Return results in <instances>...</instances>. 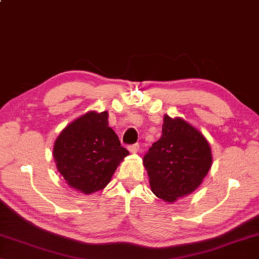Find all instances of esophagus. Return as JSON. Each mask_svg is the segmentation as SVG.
Wrapping results in <instances>:
<instances>
[{"label":"esophagus","mask_w":259,"mask_h":259,"mask_svg":"<svg viewBox=\"0 0 259 259\" xmlns=\"http://www.w3.org/2000/svg\"><path fill=\"white\" fill-rule=\"evenodd\" d=\"M129 151L131 152V153H137V152L139 151V144L138 143H136V144H133L129 146Z\"/></svg>","instance_id":"1"}]
</instances>
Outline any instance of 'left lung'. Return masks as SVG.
I'll return each instance as SVG.
<instances>
[{
  "instance_id": "1",
  "label": "left lung",
  "mask_w": 259,
  "mask_h": 259,
  "mask_svg": "<svg viewBox=\"0 0 259 259\" xmlns=\"http://www.w3.org/2000/svg\"><path fill=\"white\" fill-rule=\"evenodd\" d=\"M144 166L152 192L174 202L198 188L212 165L210 145L198 130L182 118L165 115L162 135L146 152Z\"/></svg>"
}]
</instances>
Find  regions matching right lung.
I'll return each instance as SVG.
<instances>
[{
    "mask_svg": "<svg viewBox=\"0 0 259 259\" xmlns=\"http://www.w3.org/2000/svg\"><path fill=\"white\" fill-rule=\"evenodd\" d=\"M129 154L108 126V113L90 112L62 130L54 145L57 169L71 188L92 194L109 183Z\"/></svg>",
    "mask_w": 259,
    "mask_h": 259,
    "instance_id": "obj_1",
    "label": "right lung"
}]
</instances>
